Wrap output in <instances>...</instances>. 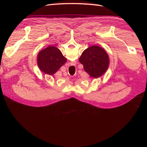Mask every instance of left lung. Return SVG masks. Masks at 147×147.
Masks as SVG:
<instances>
[{
    "label": "left lung",
    "mask_w": 147,
    "mask_h": 147,
    "mask_svg": "<svg viewBox=\"0 0 147 147\" xmlns=\"http://www.w3.org/2000/svg\"><path fill=\"white\" fill-rule=\"evenodd\" d=\"M79 61L83 64L84 71L94 78L103 75L110 64L108 54L104 48L97 45L91 46L84 50Z\"/></svg>",
    "instance_id": "8db88e82"
}]
</instances>
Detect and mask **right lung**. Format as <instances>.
<instances>
[{
	"instance_id": "add662e5",
	"label": "right lung",
	"mask_w": 147,
	"mask_h": 147,
	"mask_svg": "<svg viewBox=\"0 0 147 147\" xmlns=\"http://www.w3.org/2000/svg\"><path fill=\"white\" fill-rule=\"evenodd\" d=\"M37 62L43 73L53 75L66 63L67 59L58 48L51 45L38 52Z\"/></svg>"
}]
</instances>
